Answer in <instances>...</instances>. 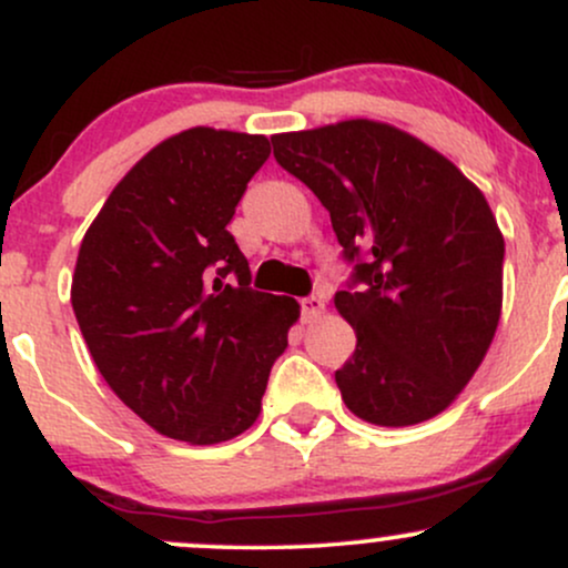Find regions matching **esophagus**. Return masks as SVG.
Wrapping results in <instances>:
<instances>
[{
    "label": "esophagus",
    "mask_w": 568,
    "mask_h": 568,
    "mask_svg": "<svg viewBox=\"0 0 568 568\" xmlns=\"http://www.w3.org/2000/svg\"><path fill=\"white\" fill-rule=\"evenodd\" d=\"M298 304H302V317H304V323L317 321V317H321L323 312H325V302H323L321 296H304Z\"/></svg>",
    "instance_id": "34e87169"
}]
</instances>
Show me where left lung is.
Wrapping results in <instances>:
<instances>
[{
    "label": "left lung",
    "instance_id": "8db88e82",
    "mask_svg": "<svg viewBox=\"0 0 568 568\" xmlns=\"http://www.w3.org/2000/svg\"><path fill=\"white\" fill-rule=\"evenodd\" d=\"M272 146L331 213L352 264L347 291L334 296L357 336L336 371L342 400L382 427L438 416L497 334L505 240L484 192L384 122L280 133Z\"/></svg>",
    "mask_w": 568,
    "mask_h": 568
}]
</instances>
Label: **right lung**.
I'll return each instance as SVG.
<instances>
[{
  "label": "right lung",
  "instance_id": "obj_1",
  "mask_svg": "<svg viewBox=\"0 0 568 568\" xmlns=\"http://www.w3.org/2000/svg\"><path fill=\"white\" fill-rule=\"evenodd\" d=\"M270 158L264 135L192 128L162 141L84 232L71 306L98 371L149 427L192 446L245 433L298 304L251 288L226 230Z\"/></svg>",
  "mask_w": 568,
  "mask_h": 568
}]
</instances>
